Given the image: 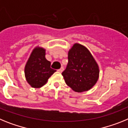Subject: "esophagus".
Wrapping results in <instances>:
<instances>
[{"label": "esophagus", "mask_w": 128, "mask_h": 128, "mask_svg": "<svg viewBox=\"0 0 128 128\" xmlns=\"http://www.w3.org/2000/svg\"><path fill=\"white\" fill-rule=\"evenodd\" d=\"M63 70H64V68L61 67L58 71V72H60V73H62V72H63Z\"/></svg>", "instance_id": "1"}]
</instances>
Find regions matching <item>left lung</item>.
Instances as JSON below:
<instances>
[{
    "instance_id": "1",
    "label": "left lung",
    "mask_w": 128,
    "mask_h": 128,
    "mask_svg": "<svg viewBox=\"0 0 128 128\" xmlns=\"http://www.w3.org/2000/svg\"><path fill=\"white\" fill-rule=\"evenodd\" d=\"M62 75L73 91L83 92L96 84L99 70L90 51L84 46L75 44L69 51L68 63Z\"/></svg>"
}]
</instances>
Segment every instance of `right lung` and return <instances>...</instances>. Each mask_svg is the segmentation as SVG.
Returning <instances> with one entry per match:
<instances>
[{
  "instance_id": "obj_1",
  "label": "right lung",
  "mask_w": 128,
  "mask_h": 128,
  "mask_svg": "<svg viewBox=\"0 0 128 128\" xmlns=\"http://www.w3.org/2000/svg\"><path fill=\"white\" fill-rule=\"evenodd\" d=\"M45 55L44 49L35 48L26 64L24 70L26 78L33 88L42 87L56 72L51 68V62L46 58Z\"/></svg>"
}]
</instances>
